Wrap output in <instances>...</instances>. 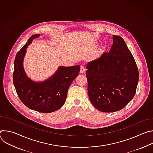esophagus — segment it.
Listing matches in <instances>:
<instances>
[{"mask_svg":"<svg viewBox=\"0 0 153 153\" xmlns=\"http://www.w3.org/2000/svg\"><path fill=\"white\" fill-rule=\"evenodd\" d=\"M85 71V67L83 66H81L80 67V73H83Z\"/></svg>","mask_w":153,"mask_h":153,"instance_id":"1","label":"esophagus"}]
</instances>
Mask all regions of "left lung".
<instances>
[{
    "mask_svg": "<svg viewBox=\"0 0 153 153\" xmlns=\"http://www.w3.org/2000/svg\"><path fill=\"white\" fill-rule=\"evenodd\" d=\"M109 53L86 65L90 100L98 110L105 113L119 111L135 96L139 71L133 56L124 40L113 36Z\"/></svg>",
    "mask_w": 153,
    "mask_h": 153,
    "instance_id": "obj_1",
    "label": "left lung"
}]
</instances>
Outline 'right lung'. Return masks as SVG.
<instances>
[{
  "label": "right lung",
  "mask_w": 153,
  "mask_h": 153,
  "mask_svg": "<svg viewBox=\"0 0 153 153\" xmlns=\"http://www.w3.org/2000/svg\"><path fill=\"white\" fill-rule=\"evenodd\" d=\"M39 36L37 34L30 37L26 44L17 52L14 60L13 83L20 100L28 108L40 113H52L65 103L69 87L78 76L80 67L79 65L61 67L45 82L32 81L25 73L23 59L28 45Z\"/></svg>",
  "instance_id": "1"
}]
</instances>
